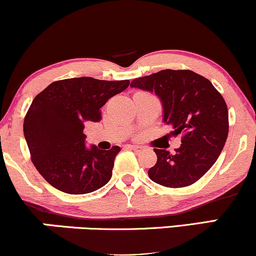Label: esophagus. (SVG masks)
Instances as JSON below:
<instances>
[{
    "label": "esophagus",
    "mask_w": 256,
    "mask_h": 256,
    "mask_svg": "<svg viewBox=\"0 0 256 256\" xmlns=\"http://www.w3.org/2000/svg\"><path fill=\"white\" fill-rule=\"evenodd\" d=\"M128 148L136 152H140L144 150V146H128Z\"/></svg>",
    "instance_id": "esophagus-1"
}]
</instances>
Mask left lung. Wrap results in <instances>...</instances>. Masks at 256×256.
<instances>
[{
  "instance_id": "1",
  "label": "left lung",
  "mask_w": 256,
  "mask_h": 256,
  "mask_svg": "<svg viewBox=\"0 0 256 256\" xmlns=\"http://www.w3.org/2000/svg\"><path fill=\"white\" fill-rule=\"evenodd\" d=\"M131 86L156 94L171 134H182L176 154L154 148L158 161L149 168V178L166 188L198 182L214 165L228 138V112L222 94L190 70H164L136 78Z\"/></svg>"
}]
</instances>
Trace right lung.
I'll list each match as a JSON object with an SVG mask.
<instances>
[{
    "mask_svg": "<svg viewBox=\"0 0 256 256\" xmlns=\"http://www.w3.org/2000/svg\"><path fill=\"white\" fill-rule=\"evenodd\" d=\"M128 85L130 80L70 78L54 82L34 98L24 119V136L32 164L49 184L82 195L110 182L120 148L86 149L84 124L100 122L102 106Z\"/></svg>",
    "mask_w": 256,
    "mask_h": 256,
    "instance_id": "right-lung-1",
    "label": "right lung"
}]
</instances>
